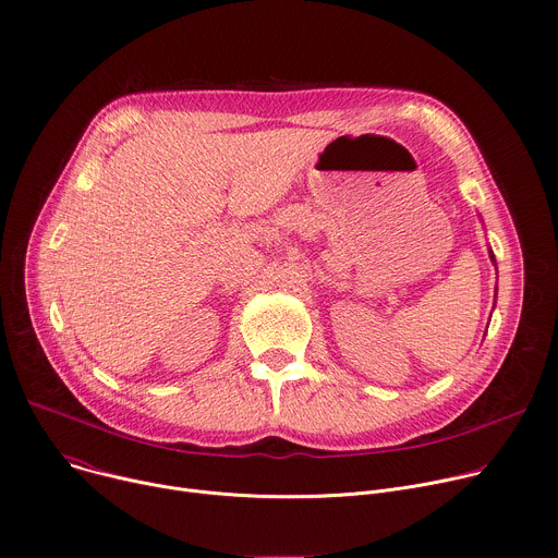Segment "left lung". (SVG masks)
Segmentation results:
<instances>
[{"instance_id": "1", "label": "left lung", "mask_w": 558, "mask_h": 558, "mask_svg": "<svg viewBox=\"0 0 558 558\" xmlns=\"http://www.w3.org/2000/svg\"><path fill=\"white\" fill-rule=\"evenodd\" d=\"M489 260L496 265V258H494V251H492V248H489Z\"/></svg>"}]
</instances>
